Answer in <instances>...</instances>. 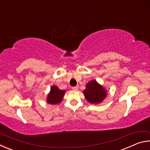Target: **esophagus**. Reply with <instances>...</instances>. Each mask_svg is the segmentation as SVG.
<instances>
[{"label":"esophagus","mask_w":150,"mask_h":150,"mask_svg":"<svg viewBox=\"0 0 150 150\" xmlns=\"http://www.w3.org/2000/svg\"><path fill=\"white\" fill-rule=\"evenodd\" d=\"M78 88H79V86H78V85L75 86V87H72V89H73V90H74V91H77V90H78Z\"/></svg>","instance_id":"esophagus-1"}]
</instances>
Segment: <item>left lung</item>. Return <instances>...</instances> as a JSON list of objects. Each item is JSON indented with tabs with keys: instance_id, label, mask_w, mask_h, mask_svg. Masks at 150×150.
<instances>
[{
	"instance_id": "left-lung-1",
	"label": "left lung",
	"mask_w": 150,
	"mask_h": 150,
	"mask_svg": "<svg viewBox=\"0 0 150 150\" xmlns=\"http://www.w3.org/2000/svg\"><path fill=\"white\" fill-rule=\"evenodd\" d=\"M83 93L86 99L91 104L100 103L107 95L105 88L95 80L91 81L87 83Z\"/></svg>"
}]
</instances>
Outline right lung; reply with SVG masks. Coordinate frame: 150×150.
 Segmentation results:
<instances>
[{
	"label": "right lung",
	"mask_w": 150,
	"mask_h": 150,
	"mask_svg": "<svg viewBox=\"0 0 150 150\" xmlns=\"http://www.w3.org/2000/svg\"><path fill=\"white\" fill-rule=\"evenodd\" d=\"M65 91L59 89L57 86L53 85L47 97V103L51 105H57L60 103L64 96Z\"/></svg>",
	"instance_id": "1"
}]
</instances>
